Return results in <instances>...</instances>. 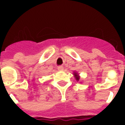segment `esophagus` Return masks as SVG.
<instances>
[{"label":"esophagus","mask_w":125,"mask_h":125,"mask_svg":"<svg viewBox=\"0 0 125 125\" xmlns=\"http://www.w3.org/2000/svg\"><path fill=\"white\" fill-rule=\"evenodd\" d=\"M58 70L60 71H63V66L58 67Z\"/></svg>","instance_id":"1"}]
</instances>
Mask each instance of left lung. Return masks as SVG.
<instances>
[{
	"label": "left lung",
	"mask_w": 125,
	"mask_h": 125,
	"mask_svg": "<svg viewBox=\"0 0 125 125\" xmlns=\"http://www.w3.org/2000/svg\"><path fill=\"white\" fill-rule=\"evenodd\" d=\"M74 77H75V78H76V80H77V81H78V80H79V79H80V76H78V74H77V73L74 72Z\"/></svg>",
	"instance_id": "obj_1"
}]
</instances>
